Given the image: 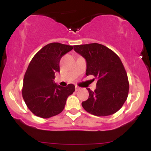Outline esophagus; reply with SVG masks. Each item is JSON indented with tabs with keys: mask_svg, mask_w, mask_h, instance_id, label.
I'll list each match as a JSON object with an SVG mask.
<instances>
[{
	"mask_svg": "<svg viewBox=\"0 0 151 151\" xmlns=\"http://www.w3.org/2000/svg\"><path fill=\"white\" fill-rule=\"evenodd\" d=\"M79 89H80V88H79V87H78L77 86H75V90H76V91H79Z\"/></svg>",
	"mask_w": 151,
	"mask_h": 151,
	"instance_id": "obj_1",
	"label": "esophagus"
}]
</instances>
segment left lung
I'll list each match as a JSON object with an SVG mask.
<instances>
[{
	"mask_svg": "<svg viewBox=\"0 0 151 151\" xmlns=\"http://www.w3.org/2000/svg\"><path fill=\"white\" fill-rule=\"evenodd\" d=\"M76 52L86 62V75L97 79L96 89H87L88 99L81 103L84 110L97 116L115 114L125 103L129 84L127 73L120 58L109 48L98 44L74 45Z\"/></svg>",
	"mask_w": 151,
	"mask_h": 151,
	"instance_id": "1",
	"label": "left lung"
}]
</instances>
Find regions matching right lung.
I'll return each mask as SVG.
<instances>
[{"mask_svg":"<svg viewBox=\"0 0 151 151\" xmlns=\"http://www.w3.org/2000/svg\"><path fill=\"white\" fill-rule=\"evenodd\" d=\"M72 49L68 45L50 43L37 52L29 64L22 93L27 108L37 116L48 119L61 113L67 99L75 90L72 84L63 87L54 81L55 73L60 72L62 57Z\"/></svg>","mask_w":151,"mask_h":151,"instance_id":"add662e5","label":"right lung"}]
</instances>
